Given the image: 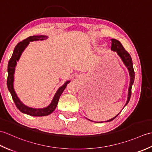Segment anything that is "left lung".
Returning <instances> with one entry per match:
<instances>
[{
    "label": "left lung",
    "instance_id": "8db88e82",
    "mask_svg": "<svg viewBox=\"0 0 152 152\" xmlns=\"http://www.w3.org/2000/svg\"><path fill=\"white\" fill-rule=\"evenodd\" d=\"M112 41V46H111V50L112 51H117L118 54L119 56L121 58L123 62L124 63L125 66L127 67V69L129 71V74H130V86L129 88V93H128V99L127 101L126 102L125 106L128 104V102H129V100L131 96V89H132V86H133L134 80V71L133 69V61H132V58L130 56V54L127 51L125 50L124 46H122V44L119 42L115 39H111ZM119 114L115 116L114 118H113L109 120L106 121H111L113 119H114L117 116L119 115Z\"/></svg>",
    "mask_w": 152,
    "mask_h": 152
}]
</instances>
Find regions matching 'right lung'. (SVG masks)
<instances>
[{
	"instance_id": "obj_1",
	"label": "right lung",
	"mask_w": 152,
	"mask_h": 152,
	"mask_svg": "<svg viewBox=\"0 0 152 152\" xmlns=\"http://www.w3.org/2000/svg\"><path fill=\"white\" fill-rule=\"evenodd\" d=\"M48 37L44 36V35H40V36H31L28 37L26 39L19 42L14 48V52H13L12 56L10 59L8 64V78H7V86L9 91L10 92L12 99L14 100V102L19 110L21 112L33 116H45L51 114L56 108L60 96L62 94V93L66 88L68 83L70 81H67L64 83L63 86L60 87L59 89L57 90L56 95L51 101V104L47 106L46 108H29L28 106L24 105L20 101V100L18 97L14 89V86H13V83H14V74L15 71V67L17 64V61L19 59L23 51L25 49V48L27 46V45L29 43V42L37 41V40H43L46 39Z\"/></svg>"
}]
</instances>
